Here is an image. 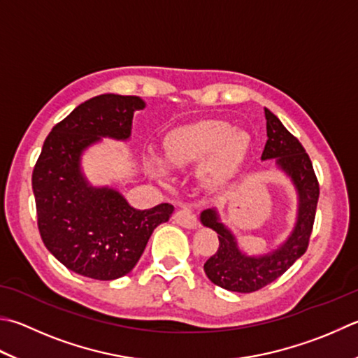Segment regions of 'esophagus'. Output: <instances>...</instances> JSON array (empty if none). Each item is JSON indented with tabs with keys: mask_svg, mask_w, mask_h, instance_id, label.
I'll list each match as a JSON object with an SVG mask.
<instances>
[{
	"mask_svg": "<svg viewBox=\"0 0 358 358\" xmlns=\"http://www.w3.org/2000/svg\"><path fill=\"white\" fill-rule=\"evenodd\" d=\"M173 220L178 222L179 226L185 227V229H194L198 226V221H196V217H194V213L190 210L188 207H182L179 208V210L174 213Z\"/></svg>",
	"mask_w": 358,
	"mask_h": 358,
	"instance_id": "1",
	"label": "esophagus"
}]
</instances>
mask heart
I'll return each instance as SVG.
<instances>
[{"label": "heart", "instance_id": "heart-1", "mask_svg": "<svg viewBox=\"0 0 358 358\" xmlns=\"http://www.w3.org/2000/svg\"><path fill=\"white\" fill-rule=\"evenodd\" d=\"M245 131L222 120H202L179 126L165 138L166 159L156 151L148 152V164L157 178L170 176V165L185 168L198 165V179L207 190L224 187L248 150Z\"/></svg>", "mask_w": 358, "mask_h": 358}]
</instances>
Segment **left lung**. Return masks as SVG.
<instances>
[{
    "mask_svg": "<svg viewBox=\"0 0 358 358\" xmlns=\"http://www.w3.org/2000/svg\"><path fill=\"white\" fill-rule=\"evenodd\" d=\"M266 145L260 160H274V165L289 180L296 193L293 227L279 245L260 254H248L237 235L221 220L217 207L199 215L202 226L218 234L220 248L204 263L207 278L215 285L235 293H251L280 278L306 252L312 234L320 187L304 148L289 134L282 121L265 107Z\"/></svg>",
    "mask_w": 358,
    "mask_h": 358,
    "instance_id": "left-lung-1",
    "label": "left lung"
}]
</instances>
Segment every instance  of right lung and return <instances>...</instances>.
I'll return each mask as SVG.
<instances>
[{"label": "right lung", "mask_w": 358, "mask_h": 358, "mask_svg": "<svg viewBox=\"0 0 358 358\" xmlns=\"http://www.w3.org/2000/svg\"><path fill=\"white\" fill-rule=\"evenodd\" d=\"M140 96L104 93L79 104L52 127L32 173L38 231L48 251L73 273L113 280L132 271L146 243L174 212L171 204L134 208L117 188L95 185L83 157L103 138L129 141Z\"/></svg>", "instance_id": "obj_1"}]
</instances>
